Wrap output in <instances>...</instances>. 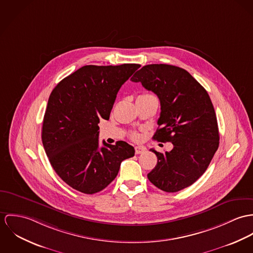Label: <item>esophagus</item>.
Here are the masks:
<instances>
[{
  "label": "esophagus",
  "instance_id": "1",
  "mask_svg": "<svg viewBox=\"0 0 253 253\" xmlns=\"http://www.w3.org/2000/svg\"><path fill=\"white\" fill-rule=\"evenodd\" d=\"M143 152H145V148L144 147H142V146H136L135 147V153L136 154H141Z\"/></svg>",
  "mask_w": 253,
  "mask_h": 253
}]
</instances>
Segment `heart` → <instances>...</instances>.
Instances as JSON below:
<instances>
[{"mask_svg": "<svg viewBox=\"0 0 253 253\" xmlns=\"http://www.w3.org/2000/svg\"><path fill=\"white\" fill-rule=\"evenodd\" d=\"M147 95H150V94H143V95H140V96H147ZM132 138H133V139H137V138H138V135H137L136 133H134V134L132 135Z\"/></svg>", "mask_w": 253, "mask_h": 253, "instance_id": "heart-1", "label": "heart"}]
</instances>
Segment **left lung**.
I'll list each match as a JSON object with an SVG mask.
<instances>
[{"mask_svg": "<svg viewBox=\"0 0 253 253\" xmlns=\"http://www.w3.org/2000/svg\"><path fill=\"white\" fill-rule=\"evenodd\" d=\"M160 100L154 140L172 143L157 156L149 181L165 192H177L206 171L219 145L216 115L206 89L184 69L167 64L143 66L132 78Z\"/></svg>", "mask_w": 253, "mask_h": 253, "instance_id": "left-lung-1", "label": "left lung"}]
</instances>
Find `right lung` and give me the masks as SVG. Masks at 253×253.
<instances>
[{
	"instance_id": "obj_1",
	"label": "right lung",
	"mask_w": 253,
	"mask_h": 253,
	"mask_svg": "<svg viewBox=\"0 0 253 253\" xmlns=\"http://www.w3.org/2000/svg\"><path fill=\"white\" fill-rule=\"evenodd\" d=\"M139 64L84 66L52 90L44 113L42 140L57 174L85 194L105 189L116 177L123 160L135 149L126 141L99 146L100 120H109L122 84Z\"/></svg>"
}]
</instances>
